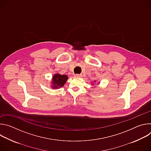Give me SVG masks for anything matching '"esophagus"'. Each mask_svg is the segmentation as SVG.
Wrapping results in <instances>:
<instances>
[{
  "instance_id": "1",
  "label": "esophagus",
  "mask_w": 151,
  "mask_h": 151,
  "mask_svg": "<svg viewBox=\"0 0 151 151\" xmlns=\"http://www.w3.org/2000/svg\"><path fill=\"white\" fill-rule=\"evenodd\" d=\"M80 76H81V75H79V74H76V75H75V77H76V78H79Z\"/></svg>"
}]
</instances>
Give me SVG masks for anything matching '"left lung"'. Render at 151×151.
<instances>
[{"instance_id": "left-lung-1", "label": "left lung", "mask_w": 151, "mask_h": 151, "mask_svg": "<svg viewBox=\"0 0 151 151\" xmlns=\"http://www.w3.org/2000/svg\"><path fill=\"white\" fill-rule=\"evenodd\" d=\"M95 82H96V80H95V81H94V83H92V85H94V86H95V85H96L94 83Z\"/></svg>"}]
</instances>
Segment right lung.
<instances>
[{"instance_id":"add662e5","label":"right lung","mask_w":151,"mask_h":151,"mask_svg":"<svg viewBox=\"0 0 151 151\" xmlns=\"http://www.w3.org/2000/svg\"><path fill=\"white\" fill-rule=\"evenodd\" d=\"M68 79V76L66 75H61L58 73L54 74L52 77L51 87L53 89H58L63 87Z\"/></svg>"}]
</instances>
